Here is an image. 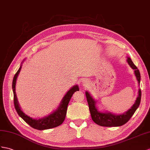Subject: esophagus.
<instances>
[{
  "label": "esophagus",
  "mask_w": 150,
  "mask_h": 150,
  "mask_svg": "<svg viewBox=\"0 0 150 150\" xmlns=\"http://www.w3.org/2000/svg\"><path fill=\"white\" fill-rule=\"evenodd\" d=\"M89 84H90V81H89L88 79H86L83 80V81H82V85H83V86L86 87V86H88L89 85Z\"/></svg>",
  "instance_id": "1"
}]
</instances>
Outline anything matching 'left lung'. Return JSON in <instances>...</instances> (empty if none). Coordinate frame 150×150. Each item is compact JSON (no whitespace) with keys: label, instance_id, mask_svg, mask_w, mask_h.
<instances>
[{"label":"left lung","instance_id":"left-lung-1","mask_svg":"<svg viewBox=\"0 0 150 150\" xmlns=\"http://www.w3.org/2000/svg\"><path fill=\"white\" fill-rule=\"evenodd\" d=\"M127 62L129 66L134 69V75L136 76L138 83L139 89L138 95L135 101L134 104L132 107L121 114H115L108 111H100L97 105V100L93 98L91 94L86 91L85 94L88 104L90 112L92 116L93 121L97 123V125L103 127H120L125 124L132 117V115L136 112L137 109L139 106L141 98V91L139 88L141 81V74L139 71L134 65L133 62L129 57H127Z\"/></svg>","mask_w":150,"mask_h":150}]
</instances>
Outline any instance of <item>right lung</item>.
<instances>
[{
  "mask_svg": "<svg viewBox=\"0 0 150 150\" xmlns=\"http://www.w3.org/2000/svg\"><path fill=\"white\" fill-rule=\"evenodd\" d=\"M25 60H26V58H25L22 61V62L21 63L19 69H18L17 72L14 76L12 84V88L14 94V104L18 115H19L20 117L22 118L25 122L27 123L30 127L34 128L35 129L39 130L52 129V128H54L60 125L61 124L64 122L65 118V116H66L67 113V105L72 96V95L74 94L76 91H79V90L78 85H74L67 91V93H65V96L63 97L59 105H58V106L57 108L55 110L53 111V112H51L50 114H49L47 116H44V117L39 118H34L30 117V116L27 115L26 113H25L22 109H21L19 103H18V98L16 93V80L18 75L20 74L22 64Z\"/></svg>",
  "mask_w": 150,
  "mask_h": 150,
  "instance_id": "1",
  "label": "right lung"
}]
</instances>
